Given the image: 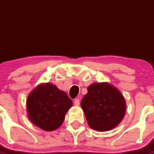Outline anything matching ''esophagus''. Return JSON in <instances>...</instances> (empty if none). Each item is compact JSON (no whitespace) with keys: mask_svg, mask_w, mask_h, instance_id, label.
Instances as JSON below:
<instances>
[{"mask_svg":"<svg viewBox=\"0 0 154 154\" xmlns=\"http://www.w3.org/2000/svg\"><path fill=\"white\" fill-rule=\"evenodd\" d=\"M74 105H76V106H78L79 105H80V100L78 99V98H77V99H74Z\"/></svg>","mask_w":154,"mask_h":154,"instance_id":"1","label":"esophagus"}]
</instances>
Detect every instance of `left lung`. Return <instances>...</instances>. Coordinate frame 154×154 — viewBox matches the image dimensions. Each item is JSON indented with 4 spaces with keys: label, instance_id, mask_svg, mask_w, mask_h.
<instances>
[{
    "label": "left lung",
    "instance_id": "8db88e82",
    "mask_svg": "<svg viewBox=\"0 0 154 154\" xmlns=\"http://www.w3.org/2000/svg\"><path fill=\"white\" fill-rule=\"evenodd\" d=\"M88 125L100 132L114 129L123 119L126 109L124 96L108 82L94 83L81 100Z\"/></svg>",
    "mask_w": 154,
    "mask_h": 154
}]
</instances>
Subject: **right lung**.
Wrapping results in <instances>:
<instances>
[{"label": "right lung", "instance_id": "right-lung-1", "mask_svg": "<svg viewBox=\"0 0 154 154\" xmlns=\"http://www.w3.org/2000/svg\"><path fill=\"white\" fill-rule=\"evenodd\" d=\"M72 105L73 101L66 92L51 83L38 85L26 100L29 120L45 131H54L61 126Z\"/></svg>", "mask_w": 154, "mask_h": 154}]
</instances>
